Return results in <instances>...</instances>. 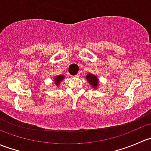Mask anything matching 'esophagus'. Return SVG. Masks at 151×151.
Wrapping results in <instances>:
<instances>
[{
    "label": "esophagus",
    "instance_id": "34e87169",
    "mask_svg": "<svg viewBox=\"0 0 151 151\" xmlns=\"http://www.w3.org/2000/svg\"><path fill=\"white\" fill-rule=\"evenodd\" d=\"M74 77H80V74H77L76 75L74 76Z\"/></svg>",
    "mask_w": 151,
    "mask_h": 151
}]
</instances>
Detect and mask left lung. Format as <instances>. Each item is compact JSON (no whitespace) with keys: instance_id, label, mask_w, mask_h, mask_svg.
I'll return each instance as SVG.
<instances>
[{"instance_id":"left-lung-1","label":"left lung","mask_w":151,"mask_h":151,"mask_svg":"<svg viewBox=\"0 0 151 151\" xmlns=\"http://www.w3.org/2000/svg\"><path fill=\"white\" fill-rule=\"evenodd\" d=\"M86 79L88 81V83H90V85H91L92 88H97V86H98L99 85V80L96 76L92 74H88V75L86 76Z\"/></svg>"}]
</instances>
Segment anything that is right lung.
<instances>
[{
	"label": "right lung",
	"mask_w": 151,
	"mask_h": 151,
	"mask_svg": "<svg viewBox=\"0 0 151 151\" xmlns=\"http://www.w3.org/2000/svg\"><path fill=\"white\" fill-rule=\"evenodd\" d=\"M63 79H64V75H63V74H61V75H59V76H56V77H55V80H54L55 84V85H58Z\"/></svg>",
	"instance_id": "add662e5"
}]
</instances>
